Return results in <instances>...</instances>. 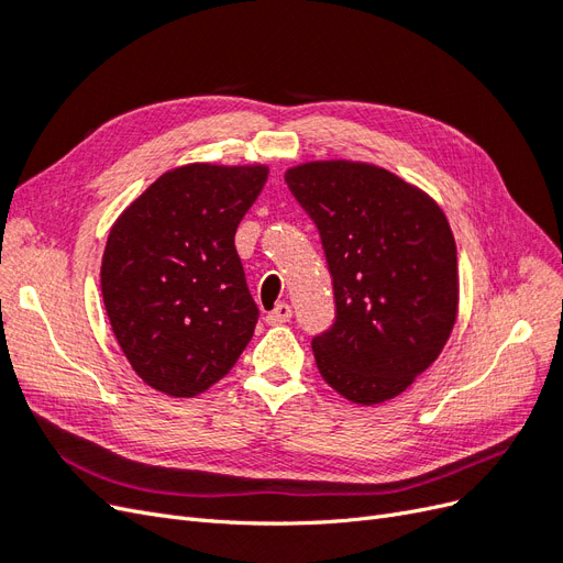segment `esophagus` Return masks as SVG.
Segmentation results:
<instances>
[{"instance_id":"esophagus-1","label":"esophagus","mask_w":563,"mask_h":563,"mask_svg":"<svg viewBox=\"0 0 563 563\" xmlns=\"http://www.w3.org/2000/svg\"><path fill=\"white\" fill-rule=\"evenodd\" d=\"M291 317H294L291 305H288V302H279L275 310L265 314V321H267V323H284V321H288Z\"/></svg>"}]
</instances>
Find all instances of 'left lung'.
<instances>
[{
    "mask_svg": "<svg viewBox=\"0 0 563 563\" xmlns=\"http://www.w3.org/2000/svg\"><path fill=\"white\" fill-rule=\"evenodd\" d=\"M284 180L319 232L333 284V323L312 338L321 378L354 404L395 399L455 323L457 253L444 211L368 164L312 162Z\"/></svg>",
    "mask_w": 563,
    "mask_h": 563,
    "instance_id": "1",
    "label": "left lung"
}]
</instances>
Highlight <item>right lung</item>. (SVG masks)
I'll list each match as a JSON object with an SVG mask.
<instances>
[{
    "mask_svg": "<svg viewBox=\"0 0 563 563\" xmlns=\"http://www.w3.org/2000/svg\"><path fill=\"white\" fill-rule=\"evenodd\" d=\"M265 180V166H180L110 230L100 288L112 331L133 371L164 395L209 389L249 345L261 310L234 232Z\"/></svg>",
    "mask_w": 563,
    "mask_h": 563,
    "instance_id": "right-lung-1",
    "label": "right lung"
}]
</instances>
